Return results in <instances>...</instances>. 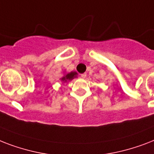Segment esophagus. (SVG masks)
Listing matches in <instances>:
<instances>
[{
    "mask_svg": "<svg viewBox=\"0 0 154 154\" xmlns=\"http://www.w3.org/2000/svg\"><path fill=\"white\" fill-rule=\"evenodd\" d=\"M87 74L85 72V73H82V74H81V77H82V78H83V79H85V77H86Z\"/></svg>",
    "mask_w": 154,
    "mask_h": 154,
    "instance_id": "obj_1",
    "label": "esophagus"
}]
</instances>
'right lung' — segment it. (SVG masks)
Wrapping results in <instances>:
<instances>
[{
  "label": "right lung",
  "mask_w": 154,
  "mask_h": 154,
  "mask_svg": "<svg viewBox=\"0 0 154 154\" xmlns=\"http://www.w3.org/2000/svg\"><path fill=\"white\" fill-rule=\"evenodd\" d=\"M77 73L76 72H69V73H67L66 75H65L64 77H61V78H60V80H61L62 82H68V81H71V80H72L73 78H75V77H77Z\"/></svg>",
  "instance_id": "obj_1"
}]
</instances>
